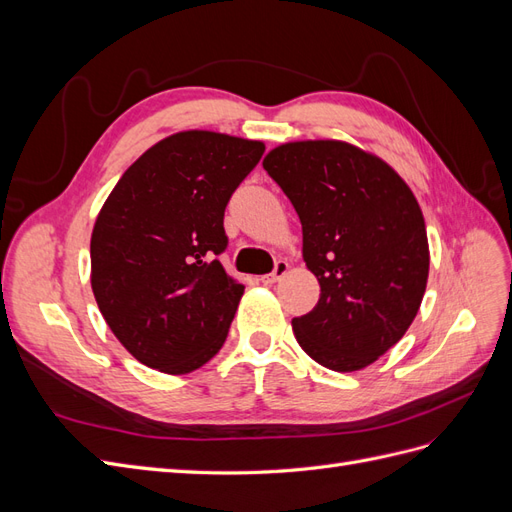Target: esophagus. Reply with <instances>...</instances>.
I'll list each match as a JSON object with an SVG mask.
<instances>
[{"instance_id": "esophagus-1", "label": "esophagus", "mask_w": 512, "mask_h": 512, "mask_svg": "<svg viewBox=\"0 0 512 512\" xmlns=\"http://www.w3.org/2000/svg\"><path fill=\"white\" fill-rule=\"evenodd\" d=\"M286 273H288V262L277 260V262H275V269H273L269 275H262L260 282H262V284H275V282H280Z\"/></svg>"}]
</instances>
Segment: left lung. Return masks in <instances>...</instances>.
<instances>
[{
    "instance_id": "8db88e82",
    "label": "left lung",
    "mask_w": 512,
    "mask_h": 512,
    "mask_svg": "<svg viewBox=\"0 0 512 512\" xmlns=\"http://www.w3.org/2000/svg\"><path fill=\"white\" fill-rule=\"evenodd\" d=\"M262 166L299 215L303 260L320 284L312 312L292 318L294 337L327 369L371 365L404 337L427 286V230L412 190L342 141L286 143Z\"/></svg>"
}]
</instances>
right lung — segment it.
<instances>
[{"mask_svg": "<svg viewBox=\"0 0 512 512\" xmlns=\"http://www.w3.org/2000/svg\"><path fill=\"white\" fill-rule=\"evenodd\" d=\"M260 141L188 130L121 175L91 232V290L136 361L190 374L220 352L243 284L226 275L224 211Z\"/></svg>", "mask_w": 512, "mask_h": 512, "instance_id": "add662e5", "label": "right lung"}]
</instances>
